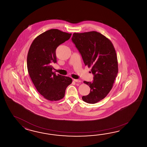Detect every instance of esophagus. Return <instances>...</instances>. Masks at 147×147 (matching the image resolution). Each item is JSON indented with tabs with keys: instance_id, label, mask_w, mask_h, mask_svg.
<instances>
[{
	"instance_id": "34e87169",
	"label": "esophagus",
	"mask_w": 147,
	"mask_h": 147,
	"mask_svg": "<svg viewBox=\"0 0 147 147\" xmlns=\"http://www.w3.org/2000/svg\"><path fill=\"white\" fill-rule=\"evenodd\" d=\"M74 81L76 82H78V83H79V82H81L80 80H78V79H74Z\"/></svg>"
}]
</instances>
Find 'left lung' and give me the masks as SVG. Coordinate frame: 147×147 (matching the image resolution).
<instances>
[{
  "label": "left lung",
  "instance_id": "1",
  "mask_svg": "<svg viewBox=\"0 0 147 147\" xmlns=\"http://www.w3.org/2000/svg\"><path fill=\"white\" fill-rule=\"evenodd\" d=\"M71 40L84 65L92 67L94 75L92 82L84 81L90 88V92L82 99L88 103H97L111 90L118 72L115 48L110 40L96 31L74 33Z\"/></svg>",
  "mask_w": 147,
  "mask_h": 147
}]
</instances>
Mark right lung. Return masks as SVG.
<instances>
[{
	"label": "right lung",
	"mask_w": 147,
	"mask_h": 147,
	"mask_svg": "<svg viewBox=\"0 0 147 147\" xmlns=\"http://www.w3.org/2000/svg\"><path fill=\"white\" fill-rule=\"evenodd\" d=\"M71 34L53 29L44 32L32 42L27 55V69L38 91L47 100H59L65 96L72 79L53 71L52 63H57L56 50L69 39Z\"/></svg>",
	"instance_id": "1"
}]
</instances>
